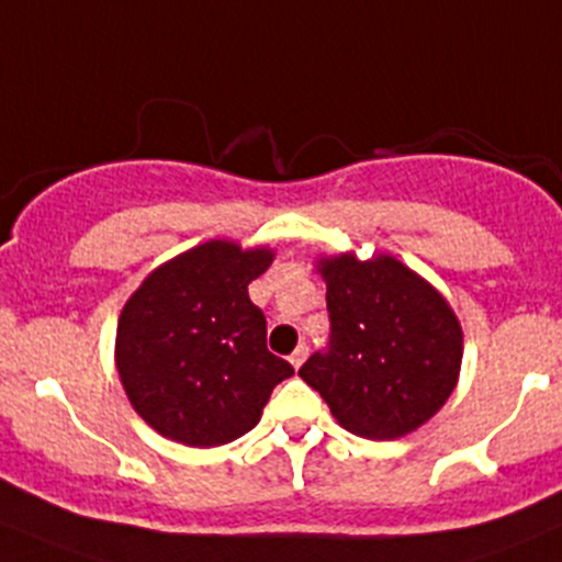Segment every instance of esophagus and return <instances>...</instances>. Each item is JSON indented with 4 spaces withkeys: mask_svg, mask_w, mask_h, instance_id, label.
<instances>
[{
    "mask_svg": "<svg viewBox=\"0 0 562 562\" xmlns=\"http://www.w3.org/2000/svg\"><path fill=\"white\" fill-rule=\"evenodd\" d=\"M307 351H310V346H307V342H302V346H299L296 351L291 353V364H293V368H302V362H304V359H307Z\"/></svg>",
    "mask_w": 562,
    "mask_h": 562,
    "instance_id": "1",
    "label": "esophagus"
}]
</instances>
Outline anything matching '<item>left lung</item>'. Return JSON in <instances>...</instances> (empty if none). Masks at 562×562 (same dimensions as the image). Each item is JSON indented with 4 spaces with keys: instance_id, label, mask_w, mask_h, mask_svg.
<instances>
[{
    "instance_id": "1",
    "label": "left lung",
    "mask_w": 562,
    "mask_h": 562,
    "mask_svg": "<svg viewBox=\"0 0 562 562\" xmlns=\"http://www.w3.org/2000/svg\"><path fill=\"white\" fill-rule=\"evenodd\" d=\"M329 340L299 375L346 431L397 439L442 408L461 368V326L395 258L324 260Z\"/></svg>"
}]
</instances>
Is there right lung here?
Instances as JSON below:
<instances>
[{"label":"right lung","instance_id":"add662e5","mask_svg":"<svg viewBox=\"0 0 562 562\" xmlns=\"http://www.w3.org/2000/svg\"><path fill=\"white\" fill-rule=\"evenodd\" d=\"M269 263V249L200 244L156 269L123 307L120 381L161 437L189 448L233 442L293 375L266 346V315L247 291Z\"/></svg>","mask_w":562,"mask_h":562}]
</instances>
